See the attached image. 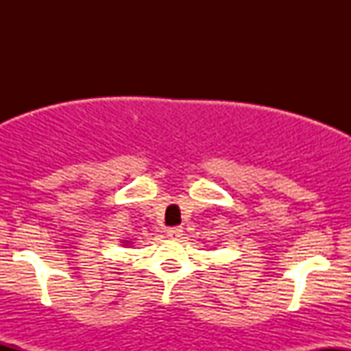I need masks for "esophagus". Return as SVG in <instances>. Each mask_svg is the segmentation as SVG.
Listing matches in <instances>:
<instances>
[{"label":"esophagus","instance_id":"obj_1","mask_svg":"<svg viewBox=\"0 0 351 351\" xmlns=\"http://www.w3.org/2000/svg\"><path fill=\"white\" fill-rule=\"evenodd\" d=\"M167 236L170 237V239H180V237L183 236V229H181V228H168L167 229Z\"/></svg>","mask_w":351,"mask_h":351}]
</instances>
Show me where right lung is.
I'll use <instances>...</instances> for the list:
<instances>
[{
    "mask_svg": "<svg viewBox=\"0 0 351 351\" xmlns=\"http://www.w3.org/2000/svg\"><path fill=\"white\" fill-rule=\"evenodd\" d=\"M125 244H128V241H127V243H125Z\"/></svg>",
    "mask_w": 351,
    "mask_h": 351,
    "instance_id": "add662e5",
    "label": "right lung"
}]
</instances>
